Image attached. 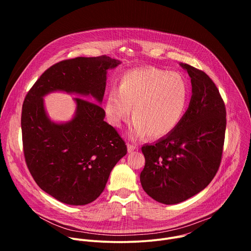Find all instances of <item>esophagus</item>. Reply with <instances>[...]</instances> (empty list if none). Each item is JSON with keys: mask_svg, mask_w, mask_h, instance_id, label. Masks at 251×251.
<instances>
[{"mask_svg": "<svg viewBox=\"0 0 251 251\" xmlns=\"http://www.w3.org/2000/svg\"><path fill=\"white\" fill-rule=\"evenodd\" d=\"M127 147H128V152L129 153H132L133 151H135V150H137L139 147L138 146H136V145H133V144H130V143H128L127 144Z\"/></svg>", "mask_w": 251, "mask_h": 251, "instance_id": "esophagus-1", "label": "esophagus"}]
</instances>
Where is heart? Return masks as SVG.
<instances>
[{"label":"heart","mask_w":251,"mask_h":251,"mask_svg":"<svg viewBox=\"0 0 251 251\" xmlns=\"http://www.w3.org/2000/svg\"><path fill=\"white\" fill-rule=\"evenodd\" d=\"M189 98L190 86L181 74L149 67L126 74L118 91L107 95L104 110L108 122L119 128L132 108L133 134L160 139L181 123Z\"/></svg>","instance_id":"1"}]
</instances>
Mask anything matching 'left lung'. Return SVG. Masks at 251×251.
I'll return each mask as SVG.
<instances>
[{
    "label": "left lung",
    "instance_id": "8db88e82",
    "mask_svg": "<svg viewBox=\"0 0 251 251\" xmlns=\"http://www.w3.org/2000/svg\"><path fill=\"white\" fill-rule=\"evenodd\" d=\"M181 66L192 82L189 108L172 133L142 147L141 185L164 204L182 202L207 187L219 171L225 144L226 109L217 85L204 71Z\"/></svg>",
    "mask_w": 251,
    "mask_h": 251
}]
</instances>
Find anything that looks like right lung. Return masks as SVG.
<instances>
[{
  "label": "right lung",
  "instance_id": "add662e5",
  "mask_svg": "<svg viewBox=\"0 0 251 251\" xmlns=\"http://www.w3.org/2000/svg\"><path fill=\"white\" fill-rule=\"evenodd\" d=\"M119 63L106 55L61 60L48 68L25 95L21 118L25 160L38 186L61 202L84 205L95 201L127 154V146L103 120L105 111L97 103L75 99L74 119L55 125L46 116L42 97L62 90L101 102L106 70Z\"/></svg>",
  "mask_w": 251,
  "mask_h": 251
}]
</instances>
